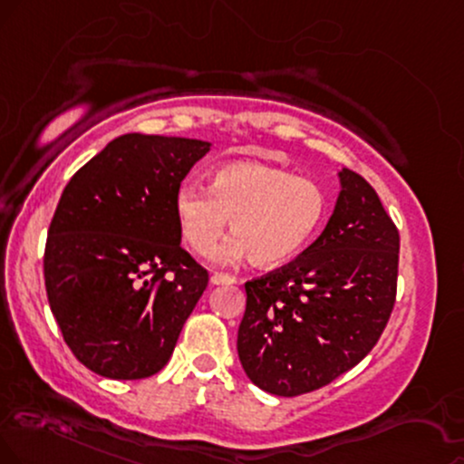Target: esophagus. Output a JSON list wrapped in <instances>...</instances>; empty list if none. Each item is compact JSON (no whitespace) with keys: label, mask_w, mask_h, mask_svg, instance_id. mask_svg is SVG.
I'll use <instances>...</instances> for the list:
<instances>
[{"label":"esophagus","mask_w":464,"mask_h":464,"mask_svg":"<svg viewBox=\"0 0 464 464\" xmlns=\"http://www.w3.org/2000/svg\"><path fill=\"white\" fill-rule=\"evenodd\" d=\"M234 282H237V277L227 276V273H213V276H210V284H215V285H227Z\"/></svg>","instance_id":"1"}]
</instances>
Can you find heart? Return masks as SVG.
<instances>
[{
  "instance_id": "1",
  "label": "heart",
  "mask_w": 464,
  "mask_h": 464,
  "mask_svg": "<svg viewBox=\"0 0 464 464\" xmlns=\"http://www.w3.org/2000/svg\"><path fill=\"white\" fill-rule=\"evenodd\" d=\"M327 193L293 171L262 163H227L210 176L208 188L185 182L174 198L176 221L188 247L208 256L232 219L234 237L221 260L249 258L282 266L301 254L327 217Z\"/></svg>"
}]
</instances>
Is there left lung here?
Returning <instances> with one entry per match:
<instances>
[{"mask_svg":"<svg viewBox=\"0 0 464 464\" xmlns=\"http://www.w3.org/2000/svg\"><path fill=\"white\" fill-rule=\"evenodd\" d=\"M323 234L299 258L245 284L238 359L260 390L329 385L374 348L396 303L400 234L363 176L340 171Z\"/></svg>","mask_w":464,"mask_h":464,"instance_id":"1","label":"left lung"}]
</instances>
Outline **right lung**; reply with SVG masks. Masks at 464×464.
I'll return each mask as SVG.
<instances>
[{
  "label": "right lung",
  "instance_id": "obj_1",
  "mask_svg": "<svg viewBox=\"0 0 464 464\" xmlns=\"http://www.w3.org/2000/svg\"><path fill=\"white\" fill-rule=\"evenodd\" d=\"M210 150L187 137L127 133L64 187L44 245V288L85 368L140 381L165 368L208 271L180 247L174 198Z\"/></svg>",
  "mask_w": 464,
  "mask_h": 464
}]
</instances>
